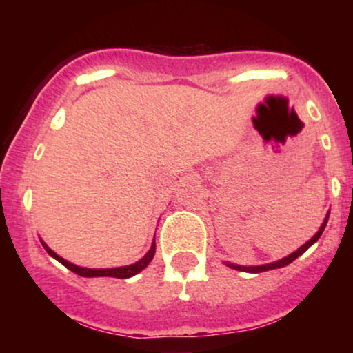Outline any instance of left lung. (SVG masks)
<instances>
[{"mask_svg": "<svg viewBox=\"0 0 353 353\" xmlns=\"http://www.w3.org/2000/svg\"><path fill=\"white\" fill-rule=\"evenodd\" d=\"M327 221H329V214H327L325 221H323V222H322V225H320L319 232L315 234V236L312 237L309 242H305V244H303V245L301 247V249H297V250H295V252H292V254H290V255H287V257L281 259V261H277V262H272V264H265V265H255V267H245V265H236V264H228V265H229V267H232V269H236V270H242V272H252V274H257V272H265V270L281 269V267H285V265H289L290 262H294L295 259L299 257V255H302L303 252H305V250L309 249V247H310L312 244H315V242L319 241V237L322 236L323 229H325V225H327Z\"/></svg>", "mask_w": 353, "mask_h": 353, "instance_id": "left-lung-1", "label": "left lung"}]
</instances>
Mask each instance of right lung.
<instances>
[{
  "label": "right lung",
  "instance_id": "obj_1",
  "mask_svg": "<svg viewBox=\"0 0 353 353\" xmlns=\"http://www.w3.org/2000/svg\"><path fill=\"white\" fill-rule=\"evenodd\" d=\"M43 247L46 249V252L50 254L51 257H54L56 261H59L64 267H68V269L72 270L74 274L81 275V277H116V279L132 277V275H136L137 272H141V270L145 269V267L149 265V262L152 261L154 254H156V242H152V247L149 249V252L145 254L141 261H137L136 264L125 265V267H116V269H86V267H78V265L71 264V262L64 261V259L59 257L58 254L52 252V250L46 244H43Z\"/></svg>",
  "mask_w": 353,
  "mask_h": 353
}]
</instances>
